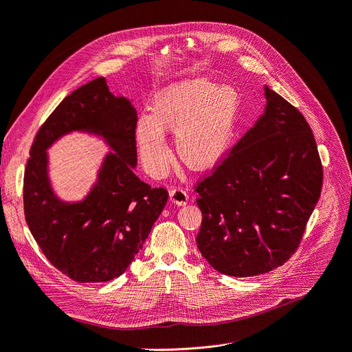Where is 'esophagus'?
<instances>
[{
  "instance_id": "34e87169",
  "label": "esophagus",
  "mask_w": 352,
  "mask_h": 352,
  "mask_svg": "<svg viewBox=\"0 0 352 352\" xmlns=\"http://www.w3.org/2000/svg\"><path fill=\"white\" fill-rule=\"evenodd\" d=\"M169 200L177 206H184L188 201V194L183 188L175 187L173 190H169Z\"/></svg>"
}]
</instances>
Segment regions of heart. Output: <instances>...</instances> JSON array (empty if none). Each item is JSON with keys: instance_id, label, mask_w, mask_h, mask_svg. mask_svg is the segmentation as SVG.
<instances>
[{"instance_id": "obj_1", "label": "heart", "mask_w": 352, "mask_h": 352, "mask_svg": "<svg viewBox=\"0 0 352 352\" xmlns=\"http://www.w3.org/2000/svg\"><path fill=\"white\" fill-rule=\"evenodd\" d=\"M238 96L229 87L196 78L165 88L151 114L136 124V145L143 165L161 175L169 164L165 133H174L178 160L192 171H206L223 160L235 132Z\"/></svg>"}]
</instances>
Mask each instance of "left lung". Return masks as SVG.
I'll list each match as a JSON object with an SVG mask.
<instances>
[{"label": "left lung", "instance_id": "1", "mask_svg": "<svg viewBox=\"0 0 352 352\" xmlns=\"http://www.w3.org/2000/svg\"><path fill=\"white\" fill-rule=\"evenodd\" d=\"M267 106L196 186L201 255L232 277L265 274L298 248L320 197L323 169L303 114L265 87Z\"/></svg>", "mask_w": 352, "mask_h": 352}]
</instances>
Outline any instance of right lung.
<instances>
[{"label":"right lung","instance_id":"1","mask_svg":"<svg viewBox=\"0 0 352 352\" xmlns=\"http://www.w3.org/2000/svg\"><path fill=\"white\" fill-rule=\"evenodd\" d=\"M136 124L132 102L113 96L100 76L65 97L34 136L24 171L25 222L49 263L74 281L101 283L122 276L166 204L165 188H152L133 173ZM75 129L102 135L113 152L89 196L67 204L50 187L45 151Z\"/></svg>","mask_w":352,"mask_h":352}]
</instances>
